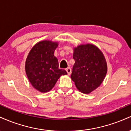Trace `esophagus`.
Instances as JSON below:
<instances>
[{
    "label": "esophagus",
    "mask_w": 131,
    "mask_h": 131,
    "mask_svg": "<svg viewBox=\"0 0 131 131\" xmlns=\"http://www.w3.org/2000/svg\"><path fill=\"white\" fill-rule=\"evenodd\" d=\"M66 71H67V72L68 73V75L71 74V69L70 67L67 68L66 69Z\"/></svg>",
    "instance_id": "1"
}]
</instances>
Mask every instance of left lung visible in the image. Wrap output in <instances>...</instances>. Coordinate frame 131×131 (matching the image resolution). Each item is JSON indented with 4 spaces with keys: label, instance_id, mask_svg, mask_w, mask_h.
<instances>
[{
    "label": "left lung",
    "instance_id": "1",
    "mask_svg": "<svg viewBox=\"0 0 131 131\" xmlns=\"http://www.w3.org/2000/svg\"><path fill=\"white\" fill-rule=\"evenodd\" d=\"M74 64L71 75L81 92L89 94L101 84L106 76L107 65L102 52L92 44L81 45L74 49Z\"/></svg>",
    "mask_w": 131,
    "mask_h": 131
}]
</instances>
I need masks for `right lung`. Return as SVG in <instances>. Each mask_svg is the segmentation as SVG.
Returning a JSON list of instances; mask_svg holds the SVG:
<instances>
[{"label":"right lung","instance_id":"right-lung-1","mask_svg":"<svg viewBox=\"0 0 131 131\" xmlns=\"http://www.w3.org/2000/svg\"><path fill=\"white\" fill-rule=\"evenodd\" d=\"M58 43L43 40L36 43L28 54L25 70L28 79L34 88L41 92L50 91L61 75L67 74L60 69L54 56Z\"/></svg>","mask_w":131,"mask_h":131}]
</instances>
